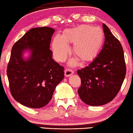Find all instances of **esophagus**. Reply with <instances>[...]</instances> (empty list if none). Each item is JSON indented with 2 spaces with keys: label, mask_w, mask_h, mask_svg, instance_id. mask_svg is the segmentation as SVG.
I'll list each match as a JSON object with an SVG mask.
<instances>
[{
  "label": "esophagus",
  "mask_w": 133,
  "mask_h": 133,
  "mask_svg": "<svg viewBox=\"0 0 133 133\" xmlns=\"http://www.w3.org/2000/svg\"><path fill=\"white\" fill-rule=\"evenodd\" d=\"M74 72L72 70L69 69H65V76L66 77H68L71 75L72 74H73Z\"/></svg>",
  "instance_id": "1"
}]
</instances>
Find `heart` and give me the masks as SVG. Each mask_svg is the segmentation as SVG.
Instances as JSON below:
<instances>
[{"mask_svg": "<svg viewBox=\"0 0 133 133\" xmlns=\"http://www.w3.org/2000/svg\"><path fill=\"white\" fill-rule=\"evenodd\" d=\"M104 33L98 26L81 25L65 30L62 35L56 34L52 43L53 55L57 61L63 62L70 52L68 43H74L73 52L84 62L93 60L99 54L103 44ZM78 59L70 61L71 66L78 64Z\"/></svg>", "mask_w": 133, "mask_h": 133, "instance_id": "1", "label": "heart"}]
</instances>
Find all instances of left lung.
Returning <instances> with one entry per match:
<instances>
[{
  "label": "left lung",
  "mask_w": 133,
  "mask_h": 133,
  "mask_svg": "<svg viewBox=\"0 0 133 133\" xmlns=\"http://www.w3.org/2000/svg\"><path fill=\"white\" fill-rule=\"evenodd\" d=\"M102 25L105 37L103 48L89 66L77 71L81 80L79 96L93 107L105 105L114 99L126 74L121 44L109 28L104 23Z\"/></svg>",
  "instance_id": "obj_1"
}]
</instances>
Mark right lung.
I'll return each mask as SVG.
<instances>
[{"mask_svg": "<svg viewBox=\"0 0 133 133\" xmlns=\"http://www.w3.org/2000/svg\"><path fill=\"white\" fill-rule=\"evenodd\" d=\"M54 32L46 26L32 28L12 48L7 69L10 90L14 99L28 108L48 104L64 78V68L53 59L50 50Z\"/></svg>", "mask_w": 133, "mask_h": 133, "instance_id": "obj_1", "label": "right lung"}]
</instances>
